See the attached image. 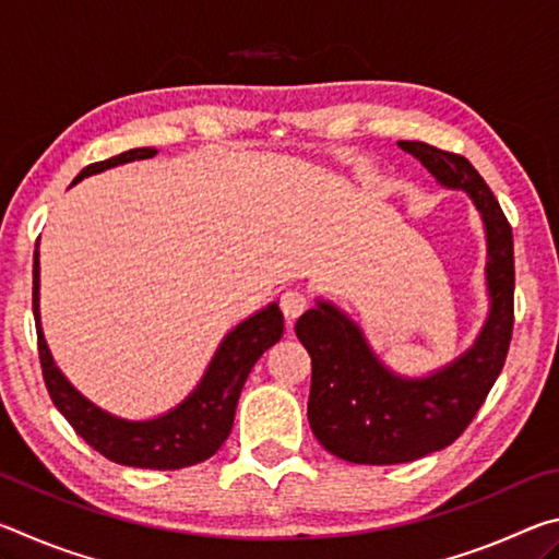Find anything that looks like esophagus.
Here are the masks:
<instances>
[{
  "mask_svg": "<svg viewBox=\"0 0 559 559\" xmlns=\"http://www.w3.org/2000/svg\"><path fill=\"white\" fill-rule=\"evenodd\" d=\"M308 308V296L302 290H286L281 296V310H283V316H286V320H288V325L293 323V320H296L302 310Z\"/></svg>",
  "mask_w": 559,
  "mask_h": 559,
  "instance_id": "1",
  "label": "esophagus"
}]
</instances>
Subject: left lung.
I'll list each match as a JSON object with an SVG mask.
<instances>
[{"label": "left lung", "instance_id": "1", "mask_svg": "<svg viewBox=\"0 0 559 559\" xmlns=\"http://www.w3.org/2000/svg\"><path fill=\"white\" fill-rule=\"evenodd\" d=\"M441 185L476 202L488 236L490 316L466 355L424 380H402L374 357L359 328L330 302H318L296 323L310 377L308 421L316 439L349 463H409L441 451L466 431L503 370L513 337V229L486 179L466 157L416 140H402Z\"/></svg>", "mask_w": 559, "mask_h": 559}]
</instances>
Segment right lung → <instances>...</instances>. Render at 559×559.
<instances>
[{"label":"right lung","instance_id":"right-lung-1","mask_svg":"<svg viewBox=\"0 0 559 559\" xmlns=\"http://www.w3.org/2000/svg\"><path fill=\"white\" fill-rule=\"evenodd\" d=\"M153 155H157L155 147L128 150V153L103 159V163L83 167L73 185L83 177L103 173V169ZM34 318L46 390H49L56 409L66 416L73 431L88 447L120 463V466L157 471L194 466V463L206 461L222 449L231 431L236 402H239L246 377L257 365V359L271 345H276L283 335V313L278 310V302H271L266 310L243 320L224 337L204 380L177 409L150 421H126L98 409L86 396H81L53 365L39 325V253H34Z\"/></svg>","mask_w":559,"mask_h":559}]
</instances>
